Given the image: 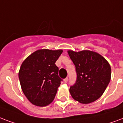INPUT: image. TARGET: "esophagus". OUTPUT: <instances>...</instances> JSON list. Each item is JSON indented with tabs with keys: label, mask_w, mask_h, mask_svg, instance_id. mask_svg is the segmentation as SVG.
Returning a JSON list of instances; mask_svg holds the SVG:
<instances>
[{
	"label": "esophagus",
	"mask_w": 123,
	"mask_h": 123,
	"mask_svg": "<svg viewBox=\"0 0 123 123\" xmlns=\"http://www.w3.org/2000/svg\"><path fill=\"white\" fill-rule=\"evenodd\" d=\"M68 77H66V78L64 79V82H65V83H66V82H68Z\"/></svg>",
	"instance_id": "esophagus-1"
}]
</instances>
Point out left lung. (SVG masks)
Wrapping results in <instances>:
<instances>
[{
  "instance_id": "left-lung-1",
  "label": "left lung",
  "mask_w": 123,
  "mask_h": 123,
  "mask_svg": "<svg viewBox=\"0 0 123 123\" xmlns=\"http://www.w3.org/2000/svg\"><path fill=\"white\" fill-rule=\"evenodd\" d=\"M75 66L77 80L70 88L72 98L82 104L93 103L101 97L111 79V67L99 53L90 50H68Z\"/></svg>"
}]
</instances>
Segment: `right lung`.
Wrapping results in <instances>:
<instances>
[{"instance_id": "obj_1", "label": "right lung", "mask_w": 123, "mask_h": 123, "mask_svg": "<svg viewBox=\"0 0 123 123\" xmlns=\"http://www.w3.org/2000/svg\"><path fill=\"white\" fill-rule=\"evenodd\" d=\"M62 49H41L24 60L18 72V78L24 94L31 103L45 106L53 101L61 84L59 68L55 62Z\"/></svg>"}]
</instances>
